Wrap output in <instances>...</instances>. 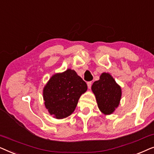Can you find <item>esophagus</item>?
Masks as SVG:
<instances>
[{
    "label": "esophagus",
    "instance_id": "obj_1",
    "mask_svg": "<svg viewBox=\"0 0 154 154\" xmlns=\"http://www.w3.org/2000/svg\"><path fill=\"white\" fill-rule=\"evenodd\" d=\"M92 81L88 82L87 85H88V88H91V86H92Z\"/></svg>",
    "mask_w": 154,
    "mask_h": 154
}]
</instances>
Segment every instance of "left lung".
Segmentation results:
<instances>
[{"mask_svg":"<svg viewBox=\"0 0 154 154\" xmlns=\"http://www.w3.org/2000/svg\"><path fill=\"white\" fill-rule=\"evenodd\" d=\"M92 91L95 95L98 108L105 115L114 112L121 102V88L109 73H102L100 80L94 82Z\"/></svg>","mask_w":154,"mask_h":154,"instance_id":"1","label":"left lung"}]
</instances>
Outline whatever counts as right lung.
Instances as JSON below:
<instances>
[{"mask_svg":"<svg viewBox=\"0 0 154 154\" xmlns=\"http://www.w3.org/2000/svg\"><path fill=\"white\" fill-rule=\"evenodd\" d=\"M87 90V84L74 70L55 73L43 88L45 108L55 119H65L74 111L80 97Z\"/></svg>","mask_w":154,"mask_h":154,"instance_id":"add662e5","label":"right lung"}]
</instances>
